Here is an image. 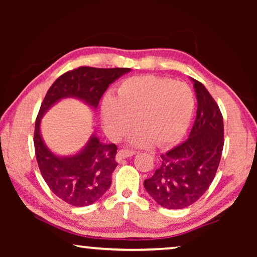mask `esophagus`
Segmentation results:
<instances>
[{
    "instance_id": "1",
    "label": "esophagus",
    "mask_w": 257,
    "mask_h": 257,
    "mask_svg": "<svg viewBox=\"0 0 257 257\" xmlns=\"http://www.w3.org/2000/svg\"><path fill=\"white\" fill-rule=\"evenodd\" d=\"M136 154V152L129 149H121L120 151H118V154H116V161L118 162H121L123 159L129 158V156H133Z\"/></svg>"
}]
</instances>
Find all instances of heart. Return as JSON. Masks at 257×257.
Listing matches in <instances>:
<instances>
[{"mask_svg":"<svg viewBox=\"0 0 257 257\" xmlns=\"http://www.w3.org/2000/svg\"><path fill=\"white\" fill-rule=\"evenodd\" d=\"M195 96L185 82L171 78L143 75L124 79L116 97H105L102 105L104 128L113 138H121L138 123L133 136L136 145L165 147L176 144L189 128Z\"/></svg>","mask_w":257,"mask_h":257,"instance_id":"heart-1","label":"heart"}]
</instances>
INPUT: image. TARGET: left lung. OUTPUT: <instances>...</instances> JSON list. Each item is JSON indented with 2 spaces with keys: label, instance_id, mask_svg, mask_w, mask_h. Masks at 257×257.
Here are the masks:
<instances>
[{
  "label": "left lung",
  "instance_id": "obj_1",
  "mask_svg": "<svg viewBox=\"0 0 257 257\" xmlns=\"http://www.w3.org/2000/svg\"><path fill=\"white\" fill-rule=\"evenodd\" d=\"M193 81L197 113L189 138L161 154L154 175L144 181L152 198L172 210L185 208L203 196L214 179L224 144L219 105L202 82Z\"/></svg>",
  "mask_w": 257,
  "mask_h": 257
}]
</instances>
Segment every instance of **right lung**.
I'll list each match as a JSON object with an SVG mask.
<instances>
[{
	"label": "right lung",
	"mask_w": 257,
	"mask_h": 257,
	"mask_svg": "<svg viewBox=\"0 0 257 257\" xmlns=\"http://www.w3.org/2000/svg\"><path fill=\"white\" fill-rule=\"evenodd\" d=\"M129 71V68L73 69L53 82L42 102L34 133L38 168L50 189L70 205L88 206L110 188L112 172L118 165L115 161L118 147L115 144H102L96 136H93L80 153L59 158L43 143L41 118L54 103L64 97H77L96 108L108 85Z\"/></svg>",
	"instance_id": "add662e5"
}]
</instances>
